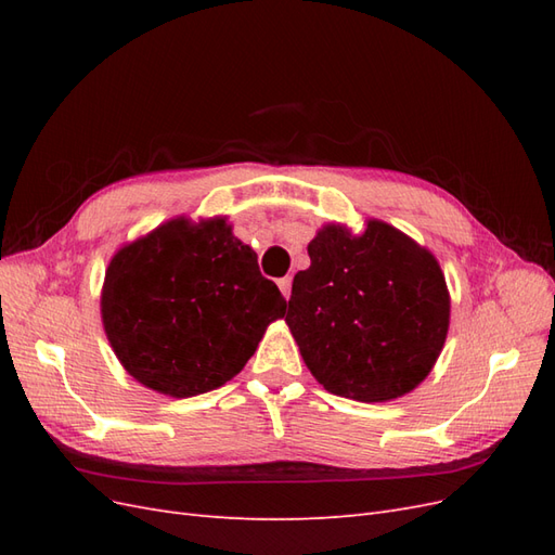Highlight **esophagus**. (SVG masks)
Wrapping results in <instances>:
<instances>
[{
  "instance_id": "obj_1",
  "label": "esophagus",
  "mask_w": 555,
  "mask_h": 555,
  "mask_svg": "<svg viewBox=\"0 0 555 555\" xmlns=\"http://www.w3.org/2000/svg\"><path fill=\"white\" fill-rule=\"evenodd\" d=\"M278 287H280V292H282L284 298H289V296H292V278L278 280Z\"/></svg>"
}]
</instances>
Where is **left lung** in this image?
Listing matches in <instances>:
<instances>
[{
    "mask_svg": "<svg viewBox=\"0 0 555 555\" xmlns=\"http://www.w3.org/2000/svg\"><path fill=\"white\" fill-rule=\"evenodd\" d=\"M292 284L287 322L328 393L386 402L414 391L447 340L451 298L433 251L382 220L324 224Z\"/></svg>",
    "mask_w": 555,
    "mask_h": 555,
    "instance_id": "8db88e82",
    "label": "left lung"
}]
</instances>
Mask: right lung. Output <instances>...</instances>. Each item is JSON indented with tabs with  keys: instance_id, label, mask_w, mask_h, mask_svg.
<instances>
[{
	"instance_id": "obj_1",
	"label": "right lung",
	"mask_w": 555,
	"mask_h": 555,
	"mask_svg": "<svg viewBox=\"0 0 555 555\" xmlns=\"http://www.w3.org/2000/svg\"><path fill=\"white\" fill-rule=\"evenodd\" d=\"M102 324L125 371L169 398L236 377L287 300L224 215L173 217L125 243L106 268Z\"/></svg>"
}]
</instances>
